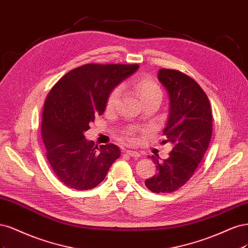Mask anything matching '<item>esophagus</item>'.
I'll use <instances>...</instances> for the list:
<instances>
[{
  "label": "esophagus",
  "instance_id": "obj_1",
  "mask_svg": "<svg viewBox=\"0 0 248 248\" xmlns=\"http://www.w3.org/2000/svg\"><path fill=\"white\" fill-rule=\"evenodd\" d=\"M125 153H126V155H129L130 156H133V157H135V158L140 157V154L138 153V151H135V150H126Z\"/></svg>",
  "mask_w": 248,
  "mask_h": 248
}]
</instances>
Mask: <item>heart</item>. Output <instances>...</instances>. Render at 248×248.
<instances>
[{"instance_id": "obj_1", "label": "heart", "mask_w": 248, "mask_h": 248, "mask_svg": "<svg viewBox=\"0 0 248 248\" xmlns=\"http://www.w3.org/2000/svg\"><path fill=\"white\" fill-rule=\"evenodd\" d=\"M132 87L143 103H146L154 99L161 100L162 98V90L159 89V86L153 80V79H150L148 77H141L138 79H135V80L132 82ZM119 94H121V92H119L118 89H115L109 94L108 100H107L108 109L112 108L115 105L119 98ZM124 140L126 142H133L135 140L134 131L133 130L126 131L124 134Z\"/></svg>"}]
</instances>
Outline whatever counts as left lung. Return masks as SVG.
Here are the masks:
<instances>
[{
    "mask_svg": "<svg viewBox=\"0 0 248 248\" xmlns=\"http://www.w3.org/2000/svg\"><path fill=\"white\" fill-rule=\"evenodd\" d=\"M157 78L169 94L170 108L163 134L173 148L169 157H153L157 173L145 180L154 193H172L189 180L209 146L212 135L210 102L193 78L161 69Z\"/></svg>",
    "mask_w": 248,
    "mask_h": 248,
    "instance_id": "obj_1",
    "label": "left lung"
}]
</instances>
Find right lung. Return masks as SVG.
Listing matches in <instances>:
<instances>
[{"instance_id":"1","label":"right lung","mask_w":248,"mask_h":248,"mask_svg":"<svg viewBox=\"0 0 248 248\" xmlns=\"http://www.w3.org/2000/svg\"><path fill=\"white\" fill-rule=\"evenodd\" d=\"M138 68L87 63L62 76L47 95L41 127L46 156L57 177L70 188L97 186L121 155L118 146L98 147L84 133L104 113L109 94Z\"/></svg>"}]
</instances>
